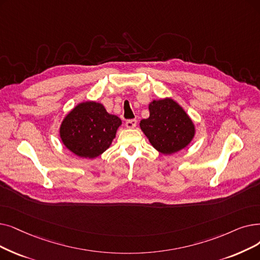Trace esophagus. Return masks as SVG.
<instances>
[{
    "label": "esophagus",
    "instance_id": "1",
    "mask_svg": "<svg viewBox=\"0 0 260 260\" xmlns=\"http://www.w3.org/2000/svg\"><path fill=\"white\" fill-rule=\"evenodd\" d=\"M125 125H126L127 128H134V127H136V125H137V120H136V119L127 120L126 123H125Z\"/></svg>",
    "mask_w": 260,
    "mask_h": 260
}]
</instances>
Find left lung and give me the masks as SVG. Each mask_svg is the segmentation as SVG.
<instances>
[{"instance_id":"8db88e82","label":"left lung","mask_w":260,"mask_h":260,"mask_svg":"<svg viewBox=\"0 0 260 260\" xmlns=\"http://www.w3.org/2000/svg\"><path fill=\"white\" fill-rule=\"evenodd\" d=\"M150 117L140 122V127L154 148L162 154L178 152L194 136L192 121L172 99L153 101Z\"/></svg>"}]
</instances>
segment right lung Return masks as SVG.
<instances>
[{"instance_id":"obj_1","label":"right lung","mask_w":260,"mask_h":260,"mask_svg":"<svg viewBox=\"0 0 260 260\" xmlns=\"http://www.w3.org/2000/svg\"><path fill=\"white\" fill-rule=\"evenodd\" d=\"M120 125V118L108 114L102 104L85 102L63 119L60 138L75 155L94 158L109 148Z\"/></svg>"}]
</instances>
